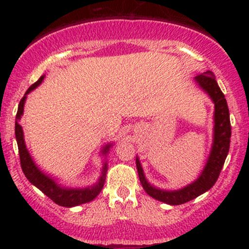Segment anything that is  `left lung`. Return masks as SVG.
<instances>
[{"instance_id":"obj_1","label":"left lung","mask_w":249,"mask_h":249,"mask_svg":"<svg viewBox=\"0 0 249 249\" xmlns=\"http://www.w3.org/2000/svg\"><path fill=\"white\" fill-rule=\"evenodd\" d=\"M197 84L201 87L203 91L208 94L214 104V129H213V143L210 157L195 182L188 184L187 187L178 190H162L149 184L143 172L139 158H136V166L139 177L143 189L149 196L154 197L158 201L167 203V205H182L190 200L195 199L199 195L203 194L214 185L217 182L219 173L222 171L223 165L228 157L230 148V137H231V125H230L229 108H228L227 100L222 92L214 74L211 71L203 72L195 77Z\"/></svg>"}]
</instances>
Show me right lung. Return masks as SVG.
Segmentation results:
<instances>
[{"instance_id":"obj_1","label":"right lung","mask_w":249,"mask_h":249,"mask_svg":"<svg viewBox=\"0 0 249 249\" xmlns=\"http://www.w3.org/2000/svg\"><path fill=\"white\" fill-rule=\"evenodd\" d=\"M44 79V76H42L37 80L35 84L27 89L26 94L24 95L21 100H20L19 107H18V113L16 117V139L18 143V149H19V157H20V165H21L22 172H24L25 177L30 180L31 184L38 188L43 194H46L50 200H53L55 203L59 206H64V207H73V206L82 205V203H87L92 201L100 192L102 190L106 180V173H107V161L104 164V169H102L101 177H100L99 182L92 187L88 188H67L61 187L57 184L54 180V178L49 177L46 173L42 172L38 169L35 161L32 160L31 155H30L29 150H27L26 144L24 141V132H22L21 125L19 124V120L21 118L22 113H24V105L25 100H26V95L31 92L32 90L36 89L42 80ZM112 147V143L106 144L102 149V154L106 155L108 153L109 148Z\"/></svg>"}]
</instances>
